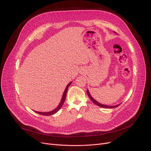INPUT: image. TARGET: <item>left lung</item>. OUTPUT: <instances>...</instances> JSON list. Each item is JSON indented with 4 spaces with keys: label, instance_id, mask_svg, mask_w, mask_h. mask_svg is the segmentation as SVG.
I'll return each mask as SVG.
<instances>
[{
    "label": "left lung",
    "instance_id": "1",
    "mask_svg": "<svg viewBox=\"0 0 151 151\" xmlns=\"http://www.w3.org/2000/svg\"><path fill=\"white\" fill-rule=\"evenodd\" d=\"M114 33H116V32H114ZM87 95H88L89 98L92 100V101L94 104H95L96 105H97V106H99V107H103V108H111V109H112V108H115V107H118V106H119V104H117V105H116V106H109V105L103 104H101V103H99L97 101H96V100L91 96V95H90V92H89L88 89H87Z\"/></svg>",
    "mask_w": 151,
    "mask_h": 151
}]
</instances>
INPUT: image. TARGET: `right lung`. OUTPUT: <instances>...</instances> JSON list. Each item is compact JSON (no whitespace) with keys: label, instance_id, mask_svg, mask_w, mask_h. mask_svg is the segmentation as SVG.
Instances as JSON below:
<instances>
[{"label":"right lung","instance_id":"1","mask_svg":"<svg viewBox=\"0 0 151 151\" xmlns=\"http://www.w3.org/2000/svg\"><path fill=\"white\" fill-rule=\"evenodd\" d=\"M72 81L70 82L67 87H65V89L64 90V92L63 94V96H62V98H61V101H60L59 105L56 107V108H55L54 110H52V111H50V112H37V111H35V110H34V111L38 114H40V115H44V116H48V115H53L55 114H56V112H58L59 110H60V109H61L62 107V106H63L64 103V101H65V97H66V94H67V90H68V87L70 86V84H72Z\"/></svg>","mask_w":151,"mask_h":151}]
</instances>
